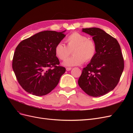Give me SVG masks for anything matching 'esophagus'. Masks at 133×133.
<instances>
[{
    "label": "esophagus",
    "instance_id": "esophagus-1",
    "mask_svg": "<svg viewBox=\"0 0 133 133\" xmlns=\"http://www.w3.org/2000/svg\"><path fill=\"white\" fill-rule=\"evenodd\" d=\"M71 69V68H70V67H67L66 68V70H67V71H69V70H70Z\"/></svg>",
    "mask_w": 133,
    "mask_h": 133
}]
</instances>
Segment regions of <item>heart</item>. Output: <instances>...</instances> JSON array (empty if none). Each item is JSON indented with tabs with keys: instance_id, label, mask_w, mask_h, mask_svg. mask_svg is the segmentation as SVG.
I'll use <instances>...</instances> for the list:
<instances>
[{
	"instance_id": "b5f03b06",
	"label": "heart",
	"mask_w": 133,
	"mask_h": 133,
	"mask_svg": "<svg viewBox=\"0 0 133 133\" xmlns=\"http://www.w3.org/2000/svg\"><path fill=\"white\" fill-rule=\"evenodd\" d=\"M66 46L62 42L55 46V54L61 60H65L73 51L74 56L65 60L66 66L79 65L84 62H90L95 57L97 51V45L92 39L79 32H73L65 39Z\"/></svg>"
}]
</instances>
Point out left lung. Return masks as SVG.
I'll return each mask as SVG.
<instances>
[{
    "mask_svg": "<svg viewBox=\"0 0 133 133\" xmlns=\"http://www.w3.org/2000/svg\"><path fill=\"white\" fill-rule=\"evenodd\" d=\"M97 45V51L90 63L84 68L78 80L82 89L90 96L98 97L113 90L118 84L124 61L118 42L98 28H83Z\"/></svg>",
    "mask_w": 133,
    "mask_h": 133,
    "instance_id": "obj_1",
    "label": "left lung"
}]
</instances>
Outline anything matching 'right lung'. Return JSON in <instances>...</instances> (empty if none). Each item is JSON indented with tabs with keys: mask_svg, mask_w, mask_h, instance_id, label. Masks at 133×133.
Returning <instances> with one entry per match:
<instances>
[{
	"mask_svg": "<svg viewBox=\"0 0 133 133\" xmlns=\"http://www.w3.org/2000/svg\"><path fill=\"white\" fill-rule=\"evenodd\" d=\"M64 32H39L16 48L12 67L18 83L29 93L36 96L49 93L65 72L54 51L55 45L65 37Z\"/></svg>",
	"mask_w": 133,
	"mask_h": 133,
	"instance_id": "obj_1",
	"label": "right lung"
}]
</instances>
